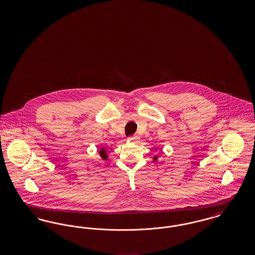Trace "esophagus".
<instances>
[{"label": "esophagus", "mask_w": 255, "mask_h": 255, "mask_svg": "<svg viewBox=\"0 0 255 255\" xmlns=\"http://www.w3.org/2000/svg\"><path fill=\"white\" fill-rule=\"evenodd\" d=\"M128 139H129V140H132V141H135V140L138 139V136H137L136 134H134V135H132V136L128 137Z\"/></svg>", "instance_id": "obj_1"}]
</instances>
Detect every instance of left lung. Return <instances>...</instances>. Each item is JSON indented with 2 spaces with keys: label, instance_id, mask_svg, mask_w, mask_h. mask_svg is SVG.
Returning <instances> with one entry per match:
<instances>
[{
  "label": "left lung",
  "instance_id": "8db88e82",
  "mask_svg": "<svg viewBox=\"0 0 255 255\" xmlns=\"http://www.w3.org/2000/svg\"><path fill=\"white\" fill-rule=\"evenodd\" d=\"M153 159H154V160H155V161H156V160H157V159H158V157H155V158H153Z\"/></svg>",
  "mask_w": 255,
  "mask_h": 255
}]
</instances>
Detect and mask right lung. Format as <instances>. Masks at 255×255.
Returning <instances> with one entry per match:
<instances>
[{
	"mask_svg": "<svg viewBox=\"0 0 255 255\" xmlns=\"http://www.w3.org/2000/svg\"><path fill=\"white\" fill-rule=\"evenodd\" d=\"M99 155H100V157H101L102 159H107V158H108L107 150H105V149H103V148H101V149L99 150Z\"/></svg>",
	"mask_w": 255,
	"mask_h": 255,
	"instance_id": "add662e5",
	"label": "right lung"
}]
</instances>
